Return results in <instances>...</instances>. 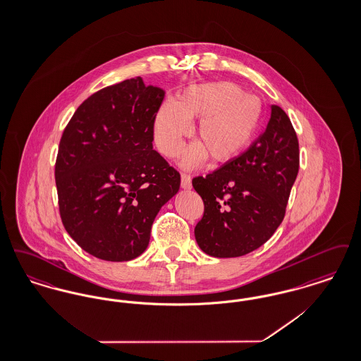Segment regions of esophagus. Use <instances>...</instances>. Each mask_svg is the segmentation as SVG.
<instances>
[{
  "label": "esophagus",
  "mask_w": 361,
  "mask_h": 361,
  "mask_svg": "<svg viewBox=\"0 0 361 361\" xmlns=\"http://www.w3.org/2000/svg\"><path fill=\"white\" fill-rule=\"evenodd\" d=\"M190 187H192L190 176L187 173H181V188L190 189Z\"/></svg>",
  "instance_id": "esophagus-1"
}]
</instances>
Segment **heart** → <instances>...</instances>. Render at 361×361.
Wrapping results in <instances>:
<instances>
[{"mask_svg":"<svg viewBox=\"0 0 361 361\" xmlns=\"http://www.w3.org/2000/svg\"><path fill=\"white\" fill-rule=\"evenodd\" d=\"M262 116L264 106L257 96L233 82L188 86L176 103L165 102L158 108L153 123L155 145L165 157L176 158L190 135L189 121L199 119L195 128L199 145L189 147L183 165L192 166L206 155L214 164H226L252 143Z\"/></svg>","mask_w":361,"mask_h":361,"instance_id":"obj_1","label":"heart"}]
</instances>
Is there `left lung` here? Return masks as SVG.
<instances>
[{
	"label": "left lung",
	"mask_w": 361,
	"mask_h": 361,
	"mask_svg": "<svg viewBox=\"0 0 361 361\" xmlns=\"http://www.w3.org/2000/svg\"><path fill=\"white\" fill-rule=\"evenodd\" d=\"M298 172L296 133L272 105L265 133L245 153L192 180L204 203L195 227L200 249L212 257H240L264 245L284 219Z\"/></svg>",
	"instance_id": "left-lung-1"
}]
</instances>
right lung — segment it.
<instances>
[{
  "label": "right lung",
  "instance_id": "1",
  "mask_svg": "<svg viewBox=\"0 0 361 361\" xmlns=\"http://www.w3.org/2000/svg\"><path fill=\"white\" fill-rule=\"evenodd\" d=\"M164 97L140 77L126 80L87 97L63 130L55 161L59 214L94 257L140 256L158 211L178 192L180 173L153 150Z\"/></svg>",
  "mask_w": 361,
  "mask_h": 361
}]
</instances>
